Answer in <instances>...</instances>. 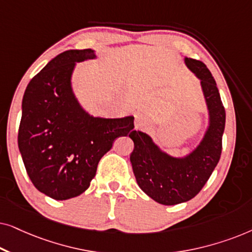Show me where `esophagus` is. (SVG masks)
Returning <instances> with one entry per match:
<instances>
[{
  "label": "esophagus",
  "instance_id": "1",
  "mask_svg": "<svg viewBox=\"0 0 252 252\" xmlns=\"http://www.w3.org/2000/svg\"><path fill=\"white\" fill-rule=\"evenodd\" d=\"M134 125H135V128H137V129H144L148 126V120L146 117H143L142 115H137L135 117Z\"/></svg>",
  "mask_w": 252,
  "mask_h": 252
}]
</instances>
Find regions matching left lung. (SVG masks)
Here are the masks:
<instances>
[{
    "label": "left lung",
    "instance_id": "1",
    "mask_svg": "<svg viewBox=\"0 0 252 252\" xmlns=\"http://www.w3.org/2000/svg\"><path fill=\"white\" fill-rule=\"evenodd\" d=\"M185 64L201 81L209 123L204 135L190 154L170 155L150 135L134 130L129 137L134 149L129 159L139 187L163 205H175L194 198L204 187L220 159L226 112L211 72L202 62L185 57Z\"/></svg>",
    "mask_w": 252,
    "mask_h": 252
}]
</instances>
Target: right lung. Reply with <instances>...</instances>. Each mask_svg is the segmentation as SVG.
Listing matches in <instances>:
<instances>
[{
    "label": "right lung",
    "instance_id": "1",
    "mask_svg": "<svg viewBox=\"0 0 252 252\" xmlns=\"http://www.w3.org/2000/svg\"><path fill=\"white\" fill-rule=\"evenodd\" d=\"M95 50H66L27 85L22 102L18 147L34 187L57 201L81 195L116 139L134 130V117L103 118L86 111L74 94L77 63Z\"/></svg>",
    "mask_w": 252,
    "mask_h": 252
}]
</instances>
